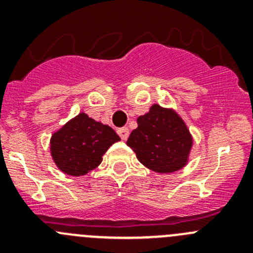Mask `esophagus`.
I'll return each mask as SVG.
<instances>
[{
  "label": "esophagus",
  "instance_id": "obj_1",
  "mask_svg": "<svg viewBox=\"0 0 253 253\" xmlns=\"http://www.w3.org/2000/svg\"><path fill=\"white\" fill-rule=\"evenodd\" d=\"M117 133H119V136L121 137L122 141H126L129 136V129L127 128V127H122V128H120L119 131H117Z\"/></svg>",
  "mask_w": 253,
  "mask_h": 253
}]
</instances>
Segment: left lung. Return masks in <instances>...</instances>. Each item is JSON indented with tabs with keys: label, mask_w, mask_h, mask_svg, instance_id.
<instances>
[{
	"label": "left lung",
	"mask_w": 253,
	"mask_h": 253,
	"mask_svg": "<svg viewBox=\"0 0 253 253\" xmlns=\"http://www.w3.org/2000/svg\"><path fill=\"white\" fill-rule=\"evenodd\" d=\"M137 124L127 145L144 167L159 174H170L187 165L193 138L174 109L153 104L147 114L137 119Z\"/></svg>",
	"instance_id": "1"
}]
</instances>
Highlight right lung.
<instances>
[{
    "mask_svg": "<svg viewBox=\"0 0 253 253\" xmlns=\"http://www.w3.org/2000/svg\"><path fill=\"white\" fill-rule=\"evenodd\" d=\"M119 141L120 137L110 126L81 112L53 132L50 152L61 171L82 176L95 169L103 162L106 150Z\"/></svg>",
    "mask_w": 253,
    "mask_h": 253,
    "instance_id": "1",
    "label": "right lung"
}]
</instances>
